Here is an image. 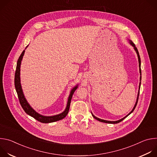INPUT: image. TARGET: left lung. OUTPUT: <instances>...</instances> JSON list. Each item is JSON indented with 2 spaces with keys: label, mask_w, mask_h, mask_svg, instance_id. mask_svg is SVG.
Here are the masks:
<instances>
[{
  "label": "left lung",
  "mask_w": 157,
  "mask_h": 157,
  "mask_svg": "<svg viewBox=\"0 0 157 157\" xmlns=\"http://www.w3.org/2000/svg\"><path fill=\"white\" fill-rule=\"evenodd\" d=\"M129 43H130V44H131V45L133 47V48H134V50H135V51L136 52V53H137V56H138V59H139V71H140V81H141V78H142V76H141V68H140V65H141V61H140V55H139V52H138V50H137V48L136 47V45H135V44H134L131 40H129ZM140 84H141V82H140V84H139V90H140ZM139 93H140V91H139V93H138V95H137V101H136V104H135V105H134V107H133V109L132 110V111L130 112V113L128 114H127L125 117H124V118H122V119H120V120H119V121H105V120H103V119H99V118H98V117H96V116H94L92 113V116H93V117L94 118V119H96V120H98V121H100V122H104V123H108V124H117V123H119V122H121V121H122L125 117H127L128 116H129L132 112L134 110V109H135V108H136V105H137V102H138V99H139Z\"/></svg>",
  "instance_id": "1"
}]
</instances>
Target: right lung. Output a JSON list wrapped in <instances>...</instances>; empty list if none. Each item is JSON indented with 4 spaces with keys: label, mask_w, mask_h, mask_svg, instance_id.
<instances>
[{
    "label": "right lung",
    "mask_w": 157,
    "mask_h": 157,
    "mask_svg": "<svg viewBox=\"0 0 157 157\" xmlns=\"http://www.w3.org/2000/svg\"><path fill=\"white\" fill-rule=\"evenodd\" d=\"M24 53H25V50L23 51V52L21 53L20 57L18 58V59L17 63L15 73V89H16V91H17L18 98L21 106L22 107V108H23V109L24 110V111L27 114H29V116H32V117H33L38 121L42 122V123H51V122H56V121H58L64 119L68 113L73 94H74L75 91L76 90L78 85H76L75 87H73L71 89V91L70 92V94L68 98V102H67L66 107L62 113L58 114V115L53 116H42V115L38 114L30 105V104L27 101V100L24 96V94L23 93V91H22L21 84H20V64H21V61L22 60V58H23V56L24 55Z\"/></svg>",
    "instance_id": "add662e5"
}]
</instances>
